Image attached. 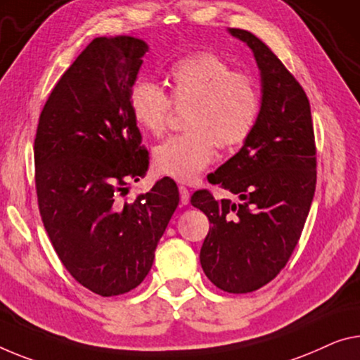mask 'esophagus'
Here are the masks:
<instances>
[{
	"instance_id": "obj_1",
	"label": "esophagus",
	"mask_w": 360,
	"mask_h": 360,
	"mask_svg": "<svg viewBox=\"0 0 360 360\" xmlns=\"http://www.w3.org/2000/svg\"><path fill=\"white\" fill-rule=\"evenodd\" d=\"M179 191H180V201H181V204L190 202V190H188L186 186L180 185L179 186Z\"/></svg>"
}]
</instances>
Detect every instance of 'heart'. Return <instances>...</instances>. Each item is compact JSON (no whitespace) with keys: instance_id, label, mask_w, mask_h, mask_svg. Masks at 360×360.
<instances>
[{"instance_id":"heart-1","label":"heart","mask_w":360,"mask_h":360,"mask_svg":"<svg viewBox=\"0 0 360 360\" xmlns=\"http://www.w3.org/2000/svg\"><path fill=\"white\" fill-rule=\"evenodd\" d=\"M170 98L153 80L140 77L130 88L129 104L135 124L149 135L167 127L172 103L186 109V134L170 136L153 151L158 174L193 181L212 161L215 145L240 146L252 134L261 112V91L251 77L235 72L219 54H188L167 70Z\"/></svg>"}]
</instances>
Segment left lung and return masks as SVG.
<instances>
[{
  "label": "left lung",
  "mask_w": 360,
  "mask_h": 360,
  "mask_svg": "<svg viewBox=\"0 0 360 360\" xmlns=\"http://www.w3.org/2000/svg\"><path fill=\"white\" fill-rule=\"evenodd\" d=\"M229 33L256 59L261 112L240 151L207 176L238 201L199 190L191 204L212 224L199 252L204 274L217 288L238 295L267 285L288 262L311 209L317 172L302 86L256 35L241 29Z\"/></svg>",
  "instance_id": "8db88e82"
}]
</instances>
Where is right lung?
Masks as SVG:
<instances>
[{"mask_svg":"<svg viewBox=\"0 0 360 360\" xmlns=\"http://www.w3.org/2000/svg\"><path fill=\"white\" fill-rule=\"evenodd\" d=\"M148 49L130 35L95 38L54 86L35 136L38 207L54 251L106 297L145 280L180 201L169 176L122 199L149 164L129 104Z\"/></svg>","mask_w":360,"mask_h":360,"instance_id":"add662e5","label":"right lung"}]
</instances>
